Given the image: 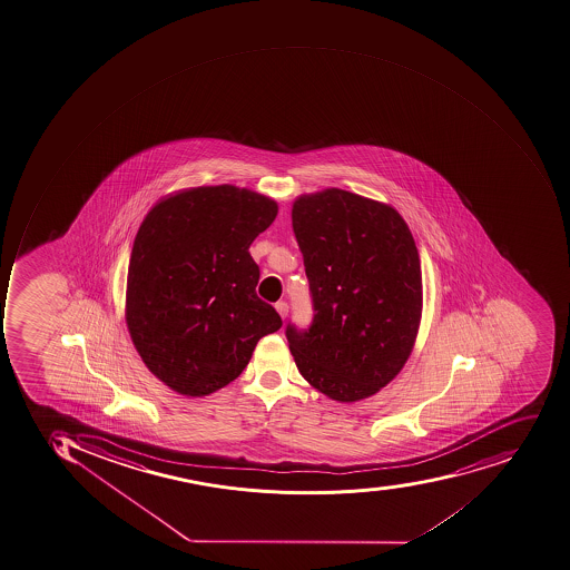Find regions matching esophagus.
<instances>
[{"label":"esophagus","instance_id":"34e87169","mask_svg":"<svg viewBox=\"0 0 570 570\" xmlns=\"http://www.w3.org/2000/svg\"><path fill=\"white\" fill-rule=\"evenodd\" d=\"M275 309L281 314V318L284 320L287 316V311H289V305H287V302L281 301L275 304Z\"/></svg>","mask_w":570,"mask_h":570}]
</instances>
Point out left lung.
<instances>
[{"instance_id":"1","label":"left lung","mask_w":570,"mask_h":570,"mask_svg":"<svg viewBox=\"0 0 570 570\" xmlns=\"http://www.w3.org/2000/svg\"><path fill=\"white\" fill-rule=\"evenodd\" d=\"M313 298L309 328L287 323L296 367L336 402L379 393L414 346L423 307L420 254L396 209L328 188L293 204Z\"/></svg>"}]
</instances>
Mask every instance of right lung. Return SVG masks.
<instances>
[{
    "label": "right lung",
    "mask_w": 570,
    "mask_h": 570,
    "mask_svg": "<svg viewBox=\"0 0 570 570\" xmlns=\"http://www.w3.org/2000/svg\"><path fill=\"white\" fill-rule=\"evenodd\" d=\"M277 203L233 185L199 186L156 204L132 243L126 322L153 375L185 396L226 387L257 341L283 327L256 293L250 243Z\"/></svg>",
    "instance_id": "obj_1"
}]
</instances>
